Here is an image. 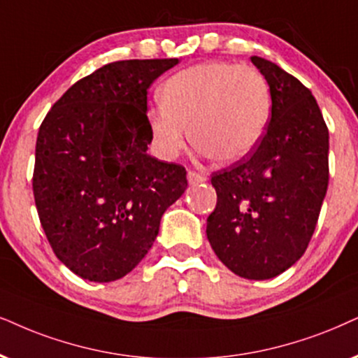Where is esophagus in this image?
I'll return each instance as SVG.
<instances>
[{
	"mask_svg": "<svg viewBox=\"0 0 358 358\" xmlns=\"http://www.w3.org/2000/svg\"><path fill=\"white\" fill-rule=\"evenodd\" d=\"M188 183L189 185H198V183H203L206 182V175L205 173H200V171H194V170H189L188 175Z\"/></svg>",
	"mask_w": 358,
	"mask_h": 358,
	"instance_id": "1",
	"label": "esophagus"
}]
</instances>
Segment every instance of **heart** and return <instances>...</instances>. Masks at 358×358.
Masks as SVG:
<instances>
[{"label":"heart","instance_id":"b5f03b06","mask_svg":"<svg viewBox=\"0 0 358 358\" xmlns=\"http://www.w3.org/2000/svg\"><path fill=\"white\" fill-rule=\"evenodd\" d=\"M162 106L147 112L152 147L173 160L189 140L218 164H233L256 148L271 119L268 80L251 66L211 61L178 71L158 90Z\"/></svg>","mask_w":358,"mask_h":358}]
</instances>
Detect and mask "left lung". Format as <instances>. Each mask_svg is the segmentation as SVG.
Returning <instances> with one entry per match:
<instances>
[{
  "instance_id": "8db88e82",
  "label": "left lung",
  "mask_w": 358,
  "mask_h": 358,
  "mask_svg": "<svg viewBox=\"0 0 358 358\" xmlns=\"http://www.w3.org/2000/svg\"><path fill=\"white\" fill-rule=\"evenodd\" d=\"M252 64L271 89V119L256 150L211 175L206 236L220 261L246 279H271L304 255L329 185V129L310 90L278 64Z\"/></svg>"
}]
</instances>
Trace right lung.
Masks as SVG:
<instances>
[{"label":"right lung","mask_w":358,"mask_h":358,"mask_svg":"<svg viewBox=\"0 0 358 358\" xmlns=\"http://www.w3.org/2000/svg\"><path fill=\"white\" fill-rule=\"evenodd\" d=\"M178 59H130L78 80L39 127L33 173L54 255L94 282L124 278L150 251L187 170L147 153V90Z\"/></svg>","instance_id":"1"}]
</instances>
